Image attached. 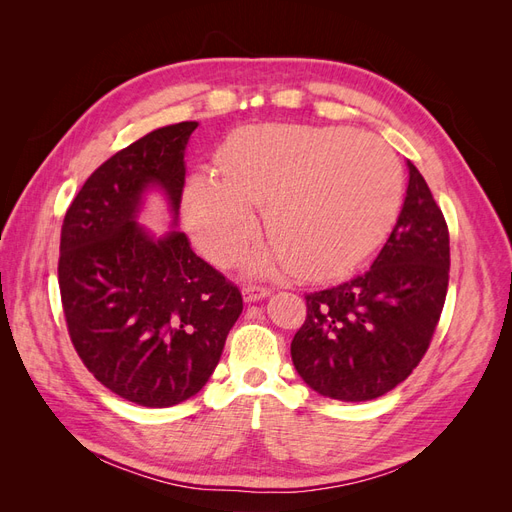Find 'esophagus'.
Returning a JSON list of instances; mask_svg holds the SVG:
<instances>
[{"label": "esophagus", "instance_id": "obj_1", "mask_svg": "<svg viewBox=\"0 0 512 512\" xmlns=\"http://www.w3.org/2000/svg\"><path fill=\"white\" fill-rule=\"evenodd\" d=\"M269 294H271V290H267V288L245 286V288H243V301H245V303H256V301H260V299L269 297Z\"/></svg>", "mask_w": 512, "mask_h": 512}]
</instances>
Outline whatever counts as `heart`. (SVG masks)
Wrapping results in <instances>:
<instances>
[{
	"label": "heart",
	"mask_w": 512,
	"mask_h": 512,
	"mask_svg": "<svg viewBox=\"0 0 512 512\" xmlns=\"http://www.w3.org/2000/svg\"><path fill=\"white\" fill-rule=\"evenodd\" d=\"M220 177L196 173L183 218L209 260L228 265L256 235L262 205L271 243L245 267L267 275L286 265L301 277L344 271L389 230L401 198V166L378 136L352 128L262 123L228 136Z\"/></svg>",
	"instance_id": "b5f03b06"
}]
</instances>
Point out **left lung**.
Returning <instances> with one entry per match:
<instances>
[{"label":"left lung","instance_id":"1","mask_svg":"<svg viewBox=\"0 0 512 512\" xmlns=\"http://www.w3.org/2000/svg\"><path fill=\"white\" fill-rule=\"evenodd\" d=\"M408 190L378 258L352 280L305 294L290 344L309 389L339 401L389 393L421 363L446 299L451 247L444 215L408 160Z\"/></svg>","mask_w":512,"mask_h":512}]
</instances>
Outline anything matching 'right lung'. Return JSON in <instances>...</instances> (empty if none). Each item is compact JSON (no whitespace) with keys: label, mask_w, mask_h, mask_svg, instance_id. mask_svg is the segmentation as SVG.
<instances>
[{"label":"right lung","mask_w":512,"mask_h":512,"mask_svg":"<svg viewBox=\"0 0 512 512\" xmlns=\"http://www.w3.org/2000/svg\"><path fill=\"white\" fill-rule=\"evenodd\" d=\"M198 121H181L117 151L76 194L61 226L59 290L72 344L115 395L168 408L196 395L218 367L243 312L226 282L177 230L185 147ZM158 191L171 228L137 222Z\"/></svg>","instance_id":"1"}]
</instances>
